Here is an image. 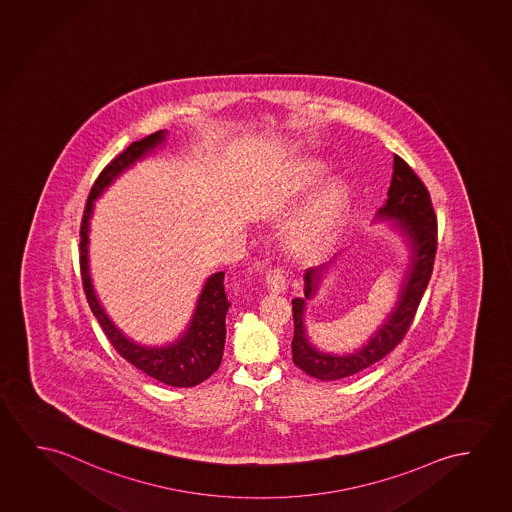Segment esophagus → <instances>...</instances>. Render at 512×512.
<instances>
[{"mask_svg": "<svg viewBox=\"0 0 512 512\" xmlns=\"http://www.w3.org/2000/svg\"><path fill=\"white\" fill-rule=\"evenodd\" d=\"M266 285L271 292H284L287 289V278H285L284 271L280 268L269 269L266 275Z\"/></svg>", "mask_w": 512, "mask_h": 512, "instance_id": "1", "label": "esophagus"}]
</instances>
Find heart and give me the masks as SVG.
Returning a JSON list of instances; mask_svg holds the SVG:
<instances>
[{
	"label": "heart",
	"mask_w": 512,
	"mask_h": 512,
	"mask_svg": "<svg viewBox=\"0 0 512 512\" xmlns=\"http://www.w3.org/2000/svg\"><path fill=\"white\" fill-rule=\"evenodd\" d=\"M328 175V166L319 161H303L296 166L280 188L269 197L266 213H280L307 197ZM349 189L342 181H331L310 198L287 232V246L298 255L319 252L337 234L346 216Z\"/></svg>",
	"instance_id": "obj_1"
}]
</instances>
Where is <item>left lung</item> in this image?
<instances>
[{"label":"left lung","instance_id":"8db88e82","mask_svg":"<svg viewBox=\"0 0 512 512\" xmlns=\"http://www.w3.org/2000/svg\"><path fill=\"white\" fill-rule=\"evenodd\" d=\"M376 220L392 223L409 248V264L402 278L399 296L394 308L386 315L372 337L353 353H324L308 339L305 326V308L308 299H314L323 284V278L331 264L339 257L335 253L328 262L305 271V291L301 298L292 299L294 317V339H292V360L296 367L308 376L321 381L349 378L370 367L372 363L385 358L406 335L413 317L417 314L427 284L433 275L436 255V214L429 191L417 173L399 156H394V173L388 189L385 205L378 209Z\"/></svg>","mask_w":512,"mask_h":512}]
</instances>
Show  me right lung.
Returning a JSON list of instances; mask_svg holds the SVG:
<instances>
[{
	"label": "right lung",
	"mask_w": 512,
	"mask_h": 512,
	"mask_svg": "<svg viewBox=\"0 0 512 512\" xmlns=\"http://www.w3.org/2000/svg\"><path fill=\"white\" fill-rule=\"evenodd\" d=\"M166 136L168 131L163 129L158 133L145 136L143 140L131 143L97 177L94 188L88 195L81 230H79V236H81L79 266H81V278H83V289L87 294L88 305L118 354L126 358L127 362L134 365L136 369L142 370L143 374L158 379L163 385L188 388V386L200 385L202 381L214 374L223 358L225 335H227L225 315L230 307L225 285H223L225 273L223 271L214 273L205 280L202 292L198 294L191 321L177 339L163 346H145L124 335V331L120 330L117 324L111 321L110 315L106 314L103 303L95 294L92 278H90V266H88V232H90V218L94 213L95 200L103 195L104 189L110 188L111 182L129 170L136 161H142L161 145H165Z\"/></svg>",
	"instance_id": "right-lung-1"
}]
</instances>
